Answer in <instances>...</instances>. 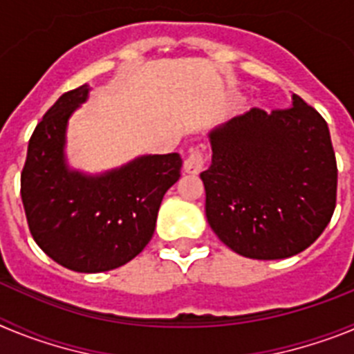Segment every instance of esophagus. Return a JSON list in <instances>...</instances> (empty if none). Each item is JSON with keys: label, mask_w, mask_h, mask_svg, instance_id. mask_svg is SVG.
I'll return each mask as SVG.
<instances>
[{"label": "esophagus", "mask_w": 354, "mask_h": 354, "mask_svg": "<svg viewBox=\"0 0 354 354\" xmlns=\"http://www.w3.org/2000/svg\"><path fill=\"white\" fill-rule=\"evenodd\" d=\"M205 165V154L204 150H192L187 158L184 159V171L186 174H200V171L204 170Z\"/></svg>", "instance_id": "esophagus-1"}]
</instances>
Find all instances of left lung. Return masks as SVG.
<instances>
[{
	"mask_svg": "<svg viewBox=\"0 0 354 354\" xmlns=\"http://www.w3.org/2000/svg\"><path fill=\"white\" fill-rule=\"evenodd\" d=\"M200 174L205 216L221 243L259 261L292 257L317 239L337 202L328 124L292 93L286 109L252 108L209 133Z\"/></svg>",
	"mask_w": 354,
	"mask_h": 354,
	"instance_id": "8db88e82",
	"label": "left lung"
}]
</instances>
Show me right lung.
<instances>
[{
	"label": "right lung",
	"mask_w": 354,
	"mask_h": 354,
	"mask_svg": "<svg viewBox=\"0 0 354 354\" xmlns=\"http://www.w3.org/2000/svg\"><path fill=\"white\" fill-rule=\"evenodd\" d=\"M88 92L83 84L64 93L39 122L28 143L21 196L31 236L48 257L77 273H101L127 264L149 245L183 159L171 152L140 156L99 175L71 170L65 133Z\"/></svg>",
	"instance_id": "add662e5"
}]
</instances>
